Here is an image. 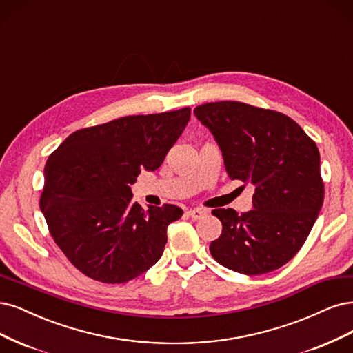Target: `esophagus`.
<instances>
[{
    "instance_id": "34e87169",
    "label": "esophagus",
    "mask_w": 353,
    "mask_h": 353,
    "mask_svg": "<svg viewBox=\"0 0 353 353\" xmlns=\"http://www.w3.org/2000/svg\"><path fill=\"white\" fill-rule=\"evenodd\" d=\"M187 214L192 219V221H199V219H201V217L205 216V212L201 210V209H190V210L187 212Z\"/></svg>"
}]
</instances>
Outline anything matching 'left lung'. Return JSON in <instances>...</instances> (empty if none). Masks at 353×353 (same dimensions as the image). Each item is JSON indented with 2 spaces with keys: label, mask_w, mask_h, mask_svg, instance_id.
Wrapping results in <instances>:
<instances>
[{
  "label": "left lung",
  "mask_w": 353,
  "mask_h": 353,
  "mask_svg": "<svg viewBox=\"0 0 353 353\" xmlns=\"http://www.w3.org/2000/svg\"><path fill=\"white\" fill-rule=\"evenodd\" d=\"M230 179L255 187L252 210H212L222 234L210 244L229 270L257 276L281 269L301 250L324 201L317 144L292 118L242 102L199 105Z\"/></svg>",
  "instance_id": "1"
}]
</instances>
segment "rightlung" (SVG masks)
Returning <instances> with one entry per match:
<instances>
[{"label": "right lung", "instance_id": "obj_1", "mask_svg": "<svg viewBox=\"0 0 353 353\" xmlns=\"http://www.w3.org/2000/svg\"><path fill=\"white\" fill-rule=\"evenodd\" d=\"M190 108L130 115L81 128L45 165L41 210L55 244L83 274L102 283L132 281L162 257L174 204L143 210L130 185L156 171L190 121Z\"/></svg>", "mask_w": 353, "mask_h": 353}]
</instances>
